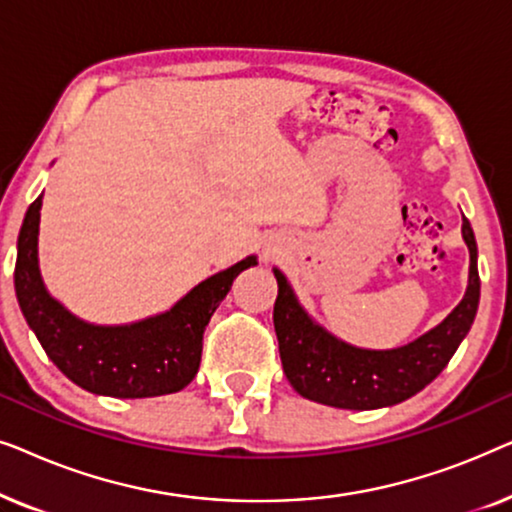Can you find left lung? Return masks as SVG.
Masks as SVG:
<instances>
[{
	"mask_svg": "<svg viewBox=\"0 0 512 512\" xmlns=\"http://www.w3.org/2000/svg\"><path fill=\"white\" fill-rule=\"evenodd\" d=\"M461 235L471 256L464 298L438 326L394 349L356 347L326 331L298 303L284 272L272 268L277 279L272 321L291 387L331 408L375 410L408 401L436 380L471 331L480 303L478 244L468 219L461 223Z\"/></svg>",
	"mask_w": 512,
	"mask_h": 512,
	"instance_id": "left-lung-1",
	"label": "left lung"
}]
</instances>
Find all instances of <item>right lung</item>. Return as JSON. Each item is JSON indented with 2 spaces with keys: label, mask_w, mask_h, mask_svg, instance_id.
<instances>
[{
  "label": "right lung",
  "mask_w": 512,
  "mask_h": 512,
  "mask_svg": "<svg viewBox=\"0 0 512 512\" xmlns=\"http://www.w3.org/2000/svg\"><path fill=\"white\" fill-rule=\"evenodd\" d=\"M41 198L25 212L18 235L16 298L20 312L55 366L97 396L151 398L181 391L200 368L202 335L216 307L242 270L258 265L247 256L202 279L170 310L130 324H90L48 293L39 268Z\"/></svg>",
  "instance_id": "1"
}]
</instances>
